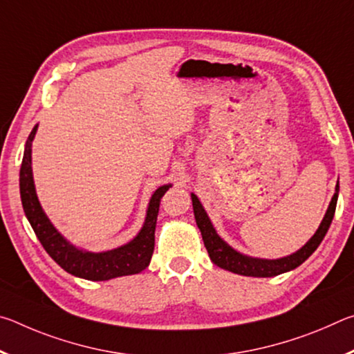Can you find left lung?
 <instances>
[{
  "instance_id": "obj_1",
  "label": "left lung",
  "mask_w": 354,
  "mask_h": 354,
  "mask_svg": "<svg viewBox=\"0 0 354 354\" xmlns=\"http://www.w3.org/2000/svg\"><path fill=\"white\" fill-rule=\"evenodd\" d=\"M190 196H192V206H194L196 226H198V230L201 232L203 242H205L209 257H211V261L215 263V266L220 268H225L227 272L243 274V277L272 278V277H277V274L290 272L298 266H301V263L306 261L317 248H319V245L322 243L323 237L326 236L329 225H331L333 217H334L335 205H337V196H339V181L335 184V194L331 198V203H329L325 217H323L319 230L315 231V234L310 237L301 248L297 250L295 253L279 257V259H261V257H251L232 248L230 243L225 242L223 239L217 234L211 218H209L207 212L205 211L201 201L198 200V196L195 194H190Z\"/></svg>"
}]
</instances>
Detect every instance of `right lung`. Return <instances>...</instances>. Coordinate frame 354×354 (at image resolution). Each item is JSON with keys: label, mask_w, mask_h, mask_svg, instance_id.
<instances>
[{"label": "right lung", "mask_w": 354, "mask_h": 354, "mask_svg": "<svg viewBox=\"0 0 354 354\" xmlns=\"http://www.w3.org/2000/svg\"><path fill=\"white\" fill-rule=\"evenodd\" d=\"M37 128L39 124L32 128L26 140L25 153H23L20 169V196L23 211H25L26 218L31 223L41 247L65 272L82 279L107 281L145 270L149 266L154 250V230L160 198L171 187V184L160 185L159 189L153 192L148 203L145 221H143L140 231L137 232L133 241L122 245V247L98 251V253L77 248L56 230V226L46 217L37 198L32 176V140L35 133H37Z\"/></svg>", "instance_id": "right-lung-1"}]
</instances>
